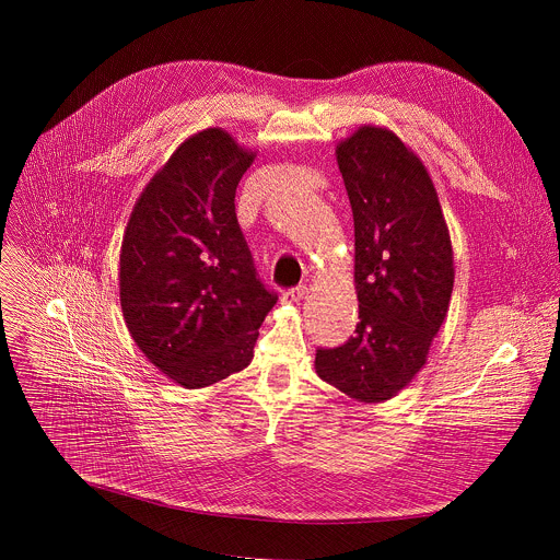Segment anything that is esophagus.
<instances>
[{
	"label": "esophagus",
	"mask_w": 560,
	"mask_h": 560,
	"mask_svg": "<svg viewBox=\"0 0 560 560\" xmlns=\"http://www.w3.org/2000/svg\"><path fill=\"white\" fill-rule=\"evenodd\" d=\"M305 294H307V288H305V285H296V288H292V290H285L281 299H283L285 303H299V301L305 299Z\"/></svg>",
	"instance_id": "esophagus-1"
}]
</instances>
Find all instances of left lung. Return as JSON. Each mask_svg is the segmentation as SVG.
I'll return each instance as SVG.
<instances>
[{"mask_svg": "<svg viewBox=\"0 0 560 560\" xmlns=\"http://www.w3.org/2000/svg\"><path fill=\"white\" fill-rule=\"evenodd\" d=\"M354 217L357 335L316 350L318 378L361 404L396 396L428 363L454 288L450 230L421 159L383 126L337 143Z\"/></svg>", "mask_w": 560, "mask_h": 560, "instance_id": "8db88e82", "label": "left lung"}]
</instances>
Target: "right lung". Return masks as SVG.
Returning a JSON list of instances; mask_svg holds the SVG:
<instances>
[{"label": "right lung", "instance_id": "right-lung-1", "mask_svg": "<svg viewBox=\"0 0 560 560\" xmlns=\"http://www.w3.org/2000/svg\"><path fill=\"white\" fill-rule=\"evenodd\" d=\"M255 156L223 128L195 132L145 184L124 232L126 328L152 365L188 389L250 365L277 303L234 212Z\"/></svg>", "mask_w": 560, "mask_h": 560}]
</instances>
